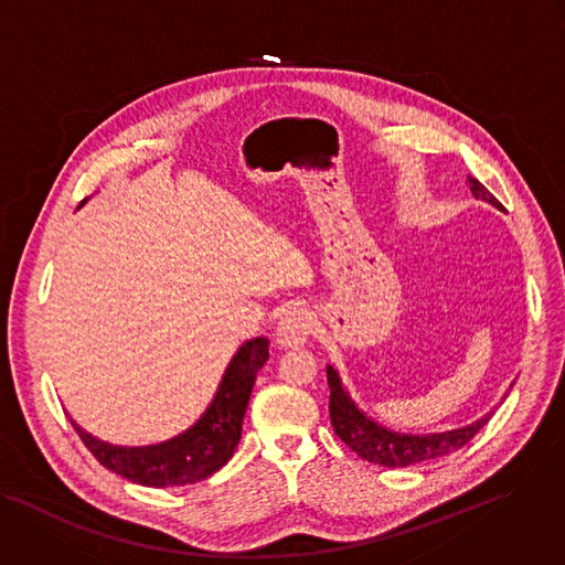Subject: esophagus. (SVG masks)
<instances>
[{
	"label": "esophagus",
	"instance_id": "1",
	"mask_svg": "<svg viewBox=\"0 0 565 565\" xmlns=\"http://www.w3.org/2000/svg\"><path fill=\"white\" fill-rule=\"evenodd\" d=\"M313 316L305 307H289L287 313L280 318L276 329V343L280 348H298L307 343V338L313 331Z\"/></svg>",
	"mask_w": 565,
	"mask_h": 565
}]
</instances>
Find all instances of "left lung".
I'll return each instance as SVG.
<instances>
[{
	"label": "left lung",
	"mask_w": 565,
	"mask_h": 565,
	"mask_svg": "<svg viewBox=\"0 0 565 565\" xmlns=\"http://www.w3.org/2000/svg\"><path fill=\"white\" fill-rule=\"evenodd\" d=\"M468 184L477 200H486L492 206L503 211V204L477 178L468 175ZM327 385H329V418L335 436L341 438L361 459L383 468H409V466L440 459L445 455H452L466 443H470L475 434L483 425H488V420L492 418V412H490L483 418L475 420L472 425H466L459 429L438 431V434H401L365 416V412H361L352 401L350 392H345L341 376H338V372L331 365H327Z\"/></svg>",
	"instance_id": "obj_1"
}]
</instances>
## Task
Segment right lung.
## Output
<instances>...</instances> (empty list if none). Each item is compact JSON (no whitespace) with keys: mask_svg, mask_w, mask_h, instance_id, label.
<instances>
[{"mask_svg":"<svg viewBox=\"0 0 565 565\" xmlns=\"http://www.w3.org/2000/svg\"><path fill=\"white\" fill-rule=\"evenodd\" d=\"M269 359V341L263 335L245 341L222 374L213 401L204 414L182 434L147 447H120L84 431L75 420L88 452L110 472L147 488H171L202 481L234 457L243 434V418L256 383V374Z\"/></svg>","mask_w":565,"mask_h":565,"instance_id":"obj_1","label":"right lung"}]
</instances>
